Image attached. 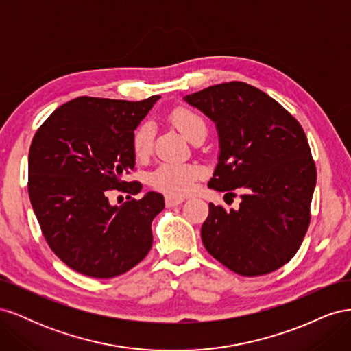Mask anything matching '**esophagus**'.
I'll use <instances>...</instances> for the list:
<instances>
[{
	"label": "esophagus",
	"instance_id": "obj_1",
	"mask_svg": "<svg viewBox=\"0 0 351 351\" xmlns=\"http://www.w3.org/2000/svg\"><path fill=\"white\" fill-rule=\"evenodd\" d=\"M183 202H184L183 197H177V196H171V195H167V196H165V205H167L168 208L182 205Z\"/></svg>",
	"mask_w": 351,
	"mask_h": 351
}]
</instances>
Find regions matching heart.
<instances>
[{
    "instance_id": "b5f03b06",
    "label": "heart",
    "mask_w": 351,
    "mask_h": 351,
    "mask_svg": "<svg viewBox=\"0 0 351 351\" xmlns=\"http://www.w3.org/2000/svg\"><path fill=\"white\" fill-rule=\"evenodd\" d=\"M169 121L192 142L197 136H205L208 125L204 117L195 110L178 107L169 112ZM152 125L142 123L133 133V152L137 158H145L152 151ZM202 176V168L195 164L164 162L151 174V184L171 195H184L193 189L195 182Z\"/></svg>"
}]
</instances>
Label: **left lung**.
Returning <instances> with one entry per match:
<instances>
[{
	"label": "left lung",
	"mask_w": 351,
	"mask_h": 351,
	"mask_svg": "<svg viewBox=\"0 0 351 351\" xmlns=\"http://www.w3.org/2000/svg\"><path fill=\"white\" fill-rule=\"evenodd\" d=\"M215 121L219 159L208 186L243 195L237 210L209 204L205 249L243 277L277 271L299 250L311 224L316 167L303 127L252 84L228 82L187 95Z\"/></svg>",
	"instance_id": "obj_1"
}]
</instances>
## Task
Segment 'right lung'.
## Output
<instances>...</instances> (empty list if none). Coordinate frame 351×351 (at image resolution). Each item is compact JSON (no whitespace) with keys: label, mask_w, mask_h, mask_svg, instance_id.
Masks as SVG:
<instances>
[{"label":"right lung","mask_w":351,"mask_h":351,"mask_svg":"<svg viewBox=\"0 0 351 351\" xmlns=\"http://www.w3.org/2000/svg\"><path fill=\"white\" fill-rule=\"evenodd\" d=\"M159 95L143 101L79 97L42 123L29 151L27 190L48 246L67 267L92 278L132 269L152 247V219L165 206L149 192L121 206L110 190L137 195L133 133ZM130 197V196H129Z\"/></svg>","instance_id":"obj_1"}]
</instances>
